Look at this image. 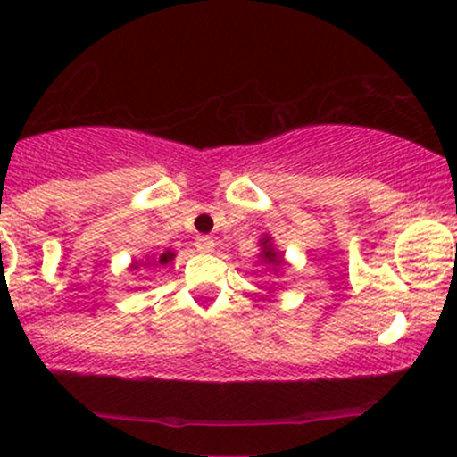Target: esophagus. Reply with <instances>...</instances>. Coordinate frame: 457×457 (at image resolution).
Listing matches in <instances>:
<instances>
[{
	"mask_svg": "<svg viewBox=\"0 0 457 457\" xmlns=\"http://www.w3.org/2000/svg\"><path fill=\"white\" fill-rule=\"evenodd\" d=\"M195 246L199 253H211V251H214V240L211 236H199L195 240Z\"/></svg>",
	"mask_w": 457,
	"mask_h": 457,
	"instance_id": "1",
	"label": "esophagus"
}]
</instances>
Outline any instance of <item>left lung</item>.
<instances>
[{
  "mask_svg": "<svg viewBox=\"0 0 457 457\" xmlns=\"http://www.w3.org/2000/svg\"><path fill=\"white\" fill-rule=\"evenodd\" d=\"M258 260L260 264L266 266V270H281L283 266H287L286 258H283V253L279 249H277L275 243H272V238L269 234H264V238L260 240V253H258ZM270 292V290H269Z\"/></svg>",
  "mask_w": 457,
  "mask_h": 457,
  "instance_id": "8db88e82",
  "label": "left lung"
}]
</instances>
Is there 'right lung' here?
I'll use <instances>...</instances> for the list:
<instances>
[{
	"label": "right lung",
	"instance_id": "add662e5",
	"mask_svg": "<svg viewBox=\"0 0 457 457\" xmlns=\"http://www.w3.org/2000/svg\"><path fill=\"white\" fill-rule=\"evenodd\" d=\"M174 258H176L174 251L167 249L165 253H161V255H145V258H141V260H133L130 262L129 269L130 270H139V269L152 270V269H159V266H165L167 262H171Z\"/></svg>",
	"mask_w": 457,
	"mask_h": 457
}]
</instances>
